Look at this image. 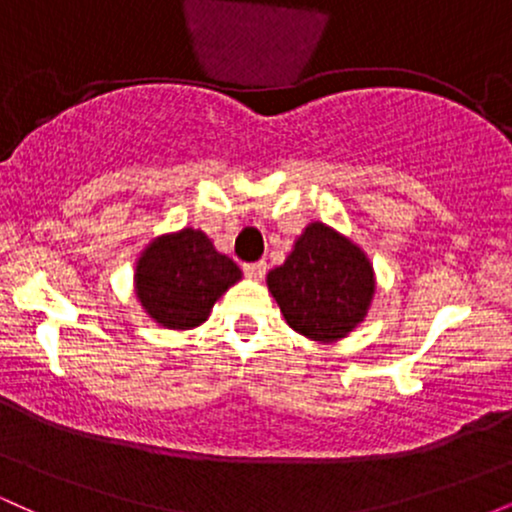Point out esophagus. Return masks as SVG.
<instances>
[{"label":"esophagus","instance_id":"obj_1","mask_svg":"<svg viewBox=\"0 0 512 512\" xmlns=\"http://www.w3.org/2000/svg\"><path fill=\"white\" fill-rule=\"evenodd\" d=\"M243 272H245V276H250V279H262V276L267 274V262L243 264Z\"/></svg>","mask_w":512,"mask_h":512}]
</instances>
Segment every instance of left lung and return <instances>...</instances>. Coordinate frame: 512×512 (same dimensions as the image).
<instances>
[{
    "mask_svg": "<svg viewBox=\"0 0 512 512\" xmlns=\"http://www.w3.org/2000/svg\"><path fill=\"white\" fill-rule=\"evenodd\" d=\"M267 286L286 322L315 342H337L368 313L375 293L373 267L349 238L315 221L291 255L267 274Z\"/></svg>",
    "mask_w": 512,
    "mask_h": 512,
    "instance_id": "left-lung-1",
    "label": "left lung"
}]
</instances>
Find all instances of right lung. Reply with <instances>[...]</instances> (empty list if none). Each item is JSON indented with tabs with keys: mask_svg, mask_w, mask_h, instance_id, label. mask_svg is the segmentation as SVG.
Returning a JSON list of instances; mask_svg holds the SVG:
<instances>
[{
	"mask_svg": "<svg viewBox=\"0 0 512 512\" xmlns=\"http://www.w3.org/2000/svg\"><path fill=\"white\" fill-rule=\"evenodd\" d=\"M238 279V264L216 252L211 240L195 228L156 238L142 252L134 272L144 310L168 330L202 325Z\"/></svg>",
	"mask_w": 512,
	"mask_h": 512,
	"instance_id": "right-lung-1",
	"label": "right lung"
}]
</instances>
